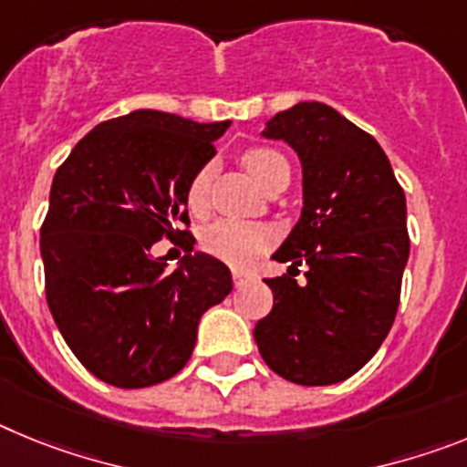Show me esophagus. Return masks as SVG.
Masks as SVG:
<instances>
[{
	"label": "esophagus",
	"mask_w": 467,
	"mask_h": 467,
	"mask_svg": "<svg viewBox=\"0 0 467 467\" xmlns=\"http://www.w3.org/2000/svg\"><path fill=\"white\" fill-rule=\"evenodd\" d=\"M250 278H253V274H247V271H241V269H234V285H236V287H243V285H245Z\"/></svg>",
	"instance_id": "34e87169"
}]
</instances>
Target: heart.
<instances>
[{
    "label": "heart",
    "mask_w": 467,
    "mask_h": 467,
    "mask_svg": "<svg viewBox=\"0 0 467 467\" xmlns=\"http://www.w3.org/2000/svg\"><path fill=\"white\" fill-rule=\"evenodd\" d=\"M243 163L250 171V175L257 180L262 187L274 180L278 172L287 171V161L283 154L269 147H254L243 154ZM210 182H213V166L198 168L187 184V208L193 214H203L210 205ZM271 243V231L264 224L254 222H238V220H217L208 224L201 234V247L210 257L220 262L231 264V266H245L253 262L264 247Z\"/></svg>",
    "instance_id": "1"
}]
</instances>
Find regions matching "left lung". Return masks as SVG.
Returning <instances> with one entry per match:
<instances>
[{
  "label": "left lung",
  "mask_w": 467,
  "mask_h": 467,
  "mask_svg": "<svg viewBox=\"0 0 467 467\" xmlns=\"http://www.w3.org/2000/svg\"><path fill=\"white\" fill-rule=\"evenodd\" d=\"M304 168V210L274 259L306 283L266 278L274 308L254 325L264 362L299 386H329L372 360L398 313L410 257L407 201L377 140L323 102L278 111L264 130Z\"/></svg>",
  "instance_id": "1"
}]
</instances>
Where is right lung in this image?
I'll list each match as a JSON object with an SVG mask.
<instances>
[{
  "label": "right lung",
  "mask_w": 467,
  "mask_h": 467,
  "mask_svg": "<svg viewBox=\"0 0 467 467\" xmlns=\"http://www.w3.org/2000/svg\"><path fill=\"white\" fill-rule=\"evenodd\" d=\"M226 128L130 111L95 126L56 171L39 241L47 301L74 356L109 386L175 377L201 316L234 287L220 259L192 254L184 198ZM163 237L188 250L175 272L150 257Z\"/></svg>",
  "instance_id": "add662e5"
}]
</instances>
